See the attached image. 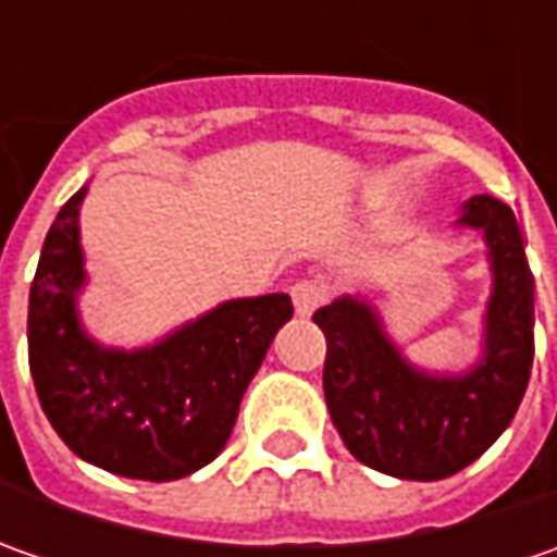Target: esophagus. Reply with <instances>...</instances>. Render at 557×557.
I'll list each match as a JSON object with an SVG mask.
<instances>
[{
    "label": "esophagus",
    "mask_w": 557,
    "mask_h": 557,
    "mask_svg": "<svg viewBox=\"0 0 557 557\" xmlns=\"http://www.w3.org/2000/svg\"><path fill=\"white\" fill-rule=\"evenodd\" d=\"M290 300H294V310L297 315H312L325 300H329V285L319 282V278H304L290 288Z\"/></svg>",
    "instance_id": "1"
}]
</instances>
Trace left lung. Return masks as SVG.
I'll return each instance as SVG.
<instances>
[{
	"label": "left lung",
	"mask_w": 557,
	"mask_h": 557,
	"mask_svg": "<svg viewBox=\"0 0 557 557\" xmlns=\"http://www.w3.org/2000/svg\"><path fill=\"white\" fill-rule=\"evenodd\" d=\"M461 223L486 235L493 297L483 359L468 374L412 369L384 337L369 304L341 297L312 312L325 334V403L344 446L403 481H443L496 443L524 399L533 366V272L511 207L471 198Z\"/></svg>",
	"instance_id": "8db88e82"
}]
</instances>
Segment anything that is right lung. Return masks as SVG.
Returning a JSON list of instances; mask_svg holds the SVG:
<instances>
[{
	"label": "right lung",
	"mask_w": 557,
	"mask_h": 557,
	"mask_svg": "<svg viewBox=\"0 0 557 557\" xmlns=\"http://www.w3.org/2000/svg\"><path fill=\"white\" fill-rule=\"evenodd\" d=\"M79 188L54 216L27 312V354L42 412L79 459L133 481H180L223 453L238 406L288 294L228 300L145 350H104L76 319L83 288Z\"/></svg>",
	"instance_id": "obj_1"
}]
</instances>
